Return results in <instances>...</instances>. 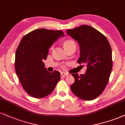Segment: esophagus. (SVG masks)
Wrapping results in <instances>:
<instances>
[{
    "label": "esophagus",
    "instance_id": "1",
    "mask_svg": "<svg viewBox=\"0 0 125 125\" xmlns=\"http://www.w3.org/2000/svg\"><path fill=\"white\" fill-rule=\"evenodd\" d=\"M68 75L67 73H65V72H61V77H64L67 76Z\"/></svg>",
    "mask_w": 125,
    "mask_h": 125
}]
</instances>
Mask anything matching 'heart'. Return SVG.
I'll return each instance as SVG.
<instances>
[{
	"label": "heart",
	"mask_w": 125,
	"mask_h": 125,
	"mask_svg": "<svg viewBox=\"0 0 125 125\" xmlns=\"http://www.w3.org/2000/svg\"><path fill=\"white\" fill-rule=\"evenodd\" d=\"M73 46H76V44H75V42L72 41V40H67V41H65V42L64 43V46L65 49L69 48V47Z\"/></svg>",
	"instance_id": "1"
}]
</instances>
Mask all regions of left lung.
<instances>
[{"label":"left lung","instance_id":"1","mask_svg":"<svg viewBox=\"0 0 125 125\" xmlns=\"http://www.w3.org/2000/svg\"><path fill=\"white\" fill-rule=\"evenodd\" d=\"M80 46L79 64H85V74L72 73L75 82L72 92L82 100H92L103 93L109 81L112 68V50L107 38L94 28L82 25L66 31Z\"/></svg>","mask_w":125,"mask_h":125}]
</instances>
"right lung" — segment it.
Wrapping results in <instances>:
<instances>
[{
  "instance_id": "right-lung-1",
  "label": "right lung",
  "mask_w": 125,
  "mask_h": 125,
  "mask_svg": "<svg viewBox=\"0 0 125 125\" xmlns=\"http://www.w3.org/2000/svg\"><path fill=\"white\" fill-rule=\"evenodd\" d=\"M62 31L38 29L23 36L17 49L15 70L23 89L31 96L43 98L52 93L60 80L57 71H47L43 60Z\"/></svg>"
}]
</instances>
